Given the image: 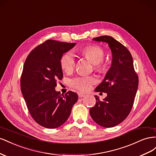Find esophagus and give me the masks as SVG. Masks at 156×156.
Here are the masks:
<instances>
[{"mask_svg":"<svg viewBox=\"0 0 156 156\" xmlns=\"http://www.w3.org/2000/svg\"><path fill=\"white\" fill-rule=\"evenodd\" d=\"M78 97H79L80 98L83 97L84 96H85V94H83V93H78Z\"/></svg>","mask_w":156,"mask_h":156,"instance_id":"obj_1","label":"esophagus"}]
</instances>
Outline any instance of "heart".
I'll list each match as a JSON object with an SVG mask.
<instances>
[{"mask_svg":"<svg viewBox=\"0 0 156 156\" xmlns=\"http://www.w3.org/2000/svg\"><path fill=\"white\" fill-rule=\"evenodd\" d=\"M82 56L93 64V69L98 73H103L106 69V64L103 61L105 56L104 49L98 45H91L83 48ZM61 67L66 73H73L75 68L76 61L71 52H66L61 56L60 59ZM93 76H78L71 80L70 86L80 91H87L95 83Z\"/></svg>","mask_w":156,"mask_h":156,"instance_id":"heart-1","label":"heart"}]
</instances>
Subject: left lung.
Segmentation results:
<instances>
[{
    "mask_svg": "<svg viewBox=\"0 0 156 156\" xmlns=\"http://www.w3.org/2000/svg\"><path fill=\"white\" fill-rule=\"evenodd\" d=\"M108 44L112 53V63L103 82L95 91L107 93L103 101L95 96L96 104L90 113L102 127H112L122 123L129 114L139 85V77L128 49L110 36L93 38Z\"/></svg>",
    "mask_w": 156,
    "mask_h": 156,
    "instance_id": "obj_1",
    "label": "left lung"
}]
</instances>
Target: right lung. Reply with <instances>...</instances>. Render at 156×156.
Returning a JSON list of instances; mask_svg holds the SVG:
<instances>
[{
  "instance_id": "1",
  "label": "right lung",
  "mask_w": 156,
  "mask_h": 156,
  "mask_svg": "<svg viewBox=\"0 0 156 156\" xmlns=\"http://www.w3.org/2000/svg\"><path fill=\"white\" fill-rule=\"evenodd\" d=\"M75 44L47 40L34 48L25 61L21 93L30 115L44 127L55 129L63 125L78 101V95L72 91L62 95L55 90L57 82L63 77L61 57Z\"/></svg>"
}]
</instances>
